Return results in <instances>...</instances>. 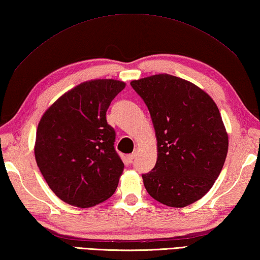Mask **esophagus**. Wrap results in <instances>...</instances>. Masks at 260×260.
Masks as SVG:
<instances>
[{
	"mask_svg": "<svg viewBox=\"0 0 260 260\" xmlns=\"http://www.w3.org/2000/svg\"><path fill=\"white\" fill-rule=\"evenodd\" d=\"M135 158H136V154H130V155L126 156V160H128L129 163H132Z\"/></svg>",
	"mask_w": 260,
	"mask_h": 260,
	"instance_id": "esophagus-1",
	"label": "esophagus"
}]
</instances>
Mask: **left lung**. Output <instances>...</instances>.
I'll return each mask as SVG.
<instances>
[{
    "instance_id": "8db88e82",
    "label": "left lung",
    "mask_w": 260,
    "mask_h": 260,
    "mask_svg": "<svg viewBox=\"0 0 260 260\" xmlns=\"http://www.w3.org/2000/svg\"><path fill=\"white\" fill-rule=\"evenodd\" d=\"M148 107L157 160L143 175L147 192L169 207L202 199L223 169L229 136L216 103L182 78L159 73L130 82Z\"/></svg>"
}]
</instances>
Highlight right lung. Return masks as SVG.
I'll use <instances>...</instances> for the list:
<instances>
[{
    "instance_id": "obj_1",
    "label": "right lung",
    "mask_w": 260,
    "mask_h": 260,
    "mask_svg": "<svg viewBox=\"0 0 260 260\" xmlns=\"http://www.w3.org/2000/svg\"><path fill=\"white\" fill-rule=\"evenodd\" d=\"M125 82L94 79L73 87L43 114L34 151L37 166L62 202L94 207L115 192L124 169L106 111Z\"/></svg>"
}]
</instances>
